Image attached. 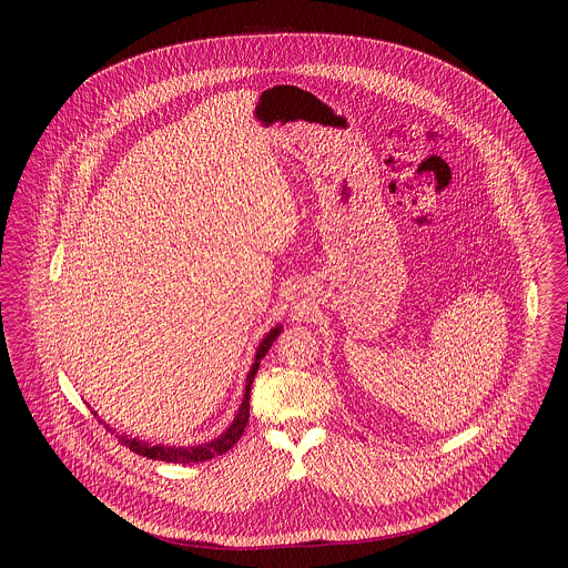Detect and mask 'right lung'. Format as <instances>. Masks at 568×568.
Instances as JSON below:
<instances>
[{
  "label": "right lung",
  "mask_w": 568,
  "mask_h": 568,
  "mask_svg": "<svg viewBox=\"0 0 568 568\" xmlns=\"http://www.w3.org/2000/svg\"><path fill=\"white\" fill-rule=\"evenodd\" d=\"M281 334V325H276L274 329L268 332V336L260 343V349L255 353V364L251 366V373L246 375V387H244V400L239 415L234 417L232 426L221 434L215 440L206 443V445H197V447H162V445H149V443H140V440H132L128 436H119V440L130 447L138 456H146L149 459H162V462H172V464H191V462H204V459L215 458L225 452H230L239 438L243 436L244 426L248 424V400H251V383L257 375L260 368V359L271 352L272 343L276 341V336ZM106 430L114 434V430L106 426Z\"/></svg>",
  "instance_id": "add662e5"
}]
</instances>
